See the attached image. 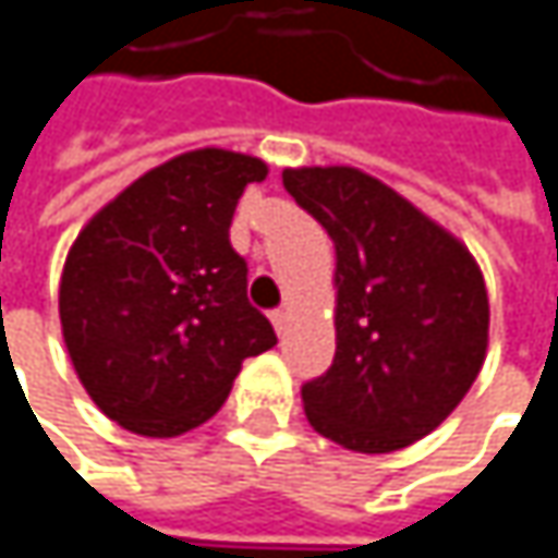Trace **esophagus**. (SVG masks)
<instances>
[{
  "label": "esophagus",
  "instance_id": "esophagus-1",
  "mask_svg": "<svg viewBox=\"0 0 558 558\" xmlns=\"http://www.w3.org/2000/svg\"><path fill=\"white\" fill-rule=\"evenodd\" d=\"M271 323H275L278 336H283V329H287V323H290V313H287V310H275V313H271Z\"/></svg>",
  "mask_w": 558,
  "mask_h": 558
}]
</instances>
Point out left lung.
<instances>
[{
  "mask_svg": "<svg viewBox=\"0 0 558 558\" xmlns=\"http://www.w3.org/2000/svg\"><path fill=\"white\" fill-rule=\"evenodd\" d=\"M287 193L336 245V359L303 385L310 426L352 452L433 433L488 352V290L472 252L359 168H287Z\"/></svg>",
  "mask_w": 558,
  "mask_h": 558,
  "instance_id": "8db88e82",
  "label": "left lung"
}]
</instances>
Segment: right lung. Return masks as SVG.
<instances>
[{"instance_id":"1","label":"right lung","mask_w":558,"mask_h":558,"mask_svg":"<svg viewBox=\"0 0 558 558\" xmlns=\"http://www.w3.org/2000/svg\"><path fill=\"white\" fill-rule=\"evenodd\" d=\"M268 165L196 148L142 173L76 235L60 275V329L80 385L119 426L170 439L206 423L242 362L278 345L248 303L229 226Z\"/></svg>"}]
</instances>
